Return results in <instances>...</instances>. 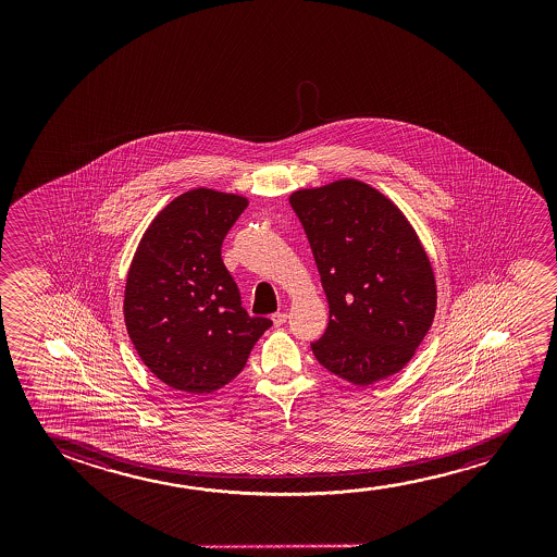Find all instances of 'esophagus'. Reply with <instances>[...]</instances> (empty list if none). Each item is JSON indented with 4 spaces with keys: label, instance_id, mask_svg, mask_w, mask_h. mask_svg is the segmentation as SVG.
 Listing matches in <instances>:
<instances>
[{
    "label": "esophagus",
    "instance_id": "1",
    "mask_svg": "<svg viewBox=\"0 0 557 557\" xmlns=\"http://www.w3.org/2000/svg\"><path fill=\"white\" fill-rule=\"evenodd\" d=\"M272 321H274L275 327H280V325H283V323L287 321V313L275 312L274 315H272Z\"/></svg>",
    "mask_w": 557,
    "mask_h": 557
}]
</instances>
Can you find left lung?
Here are the masks:
<instances>
[{
    "label": "left lung",
    "instance_id": "8db88e82",
    "mask_svg": "<svg viewBox=\"0 0 557 557\" xmlns=\"http://www.w3.org/2000/svg\"><path fill=\"white\" fill-rule=\"evenodd\" d=\"M329 302L312 351L344 381L369 386L401 371L434 321L430 259L405 214L373 186L343 178L290 194Z\"/></svg>",
    "mask_w": 557,
    "mask_h": 557
}]
</instances>
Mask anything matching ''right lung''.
<instances>
[{
  "instance_id": "right-lung-1",
  "label": "right lung",
  "mask_w": 557,
  "mask_h": 557,
  "mask_svg": "<svg viewBox=\"0 0 557 557\" xmlns=\"http://www.w3.org/2000/svg\"><path fill=\"white\" fill-rule=\"evenodd\" d=\"M247 199L196 188L161 209L131 262L123 315L145 366L186 394H211L242 373L272 321L242 306L221 247Z\"/></svg>"
}]
</instances>
